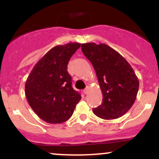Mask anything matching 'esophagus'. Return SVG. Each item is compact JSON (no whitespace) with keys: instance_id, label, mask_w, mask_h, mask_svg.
I'll return each mask as SVG.
<instances>
[{"instance_id":"obj_1","label":"esophagus","mask_w":159,"mask_h":159,"mask_svg":"<svg viewBox=\"0 0 159 159\" xmlns=\"http://www.w3.org/2000/svg\"><path fill=\"white\" fill-rule=\"evenodd\" d=\"M88 92H89V87H87L84 90V93L87 94L88 93Z\"/></svg>"}]
</instances>
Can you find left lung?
I'll list each match as a JSON object with an SVG mask.
<instances>
[{
	"label": "left lung",
	"mask_w": 159,
	"mask_h": 159,
	"mask_svg": "<svg viewBox=\"0 0 159 159\" xmlns=\"http://www.w3.org/2000/svg\"><path fill=\"white\" fill-rule=\"evenodd\" d=\"M81 50L92 63L103 96L102 105L93 112L104 120L117 119L136 99L139 81L135 72L121 54L106 44L84 43Z\"/></svg>",
	"instance_id": "obj_1"
}]
</instances>
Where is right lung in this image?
Segmentation results:
<instances>
[{"instance_id": "obj_1", "label": "right lung", "mask_w": 159, "mask_h": 159, "mask_svg": "<svg viewBox=\"0 0 159 159\" xmlns=\"http://www.w3.org/2000/svg\"><path fill=\"white\" fill-rule=\"evenodd\" d=\"M81 46L78 43L57 45L33 68L25 83V95L34 112L46 123L68 120L81 96L72 87L67 65Z\"/></svg>"}]
</instances>
